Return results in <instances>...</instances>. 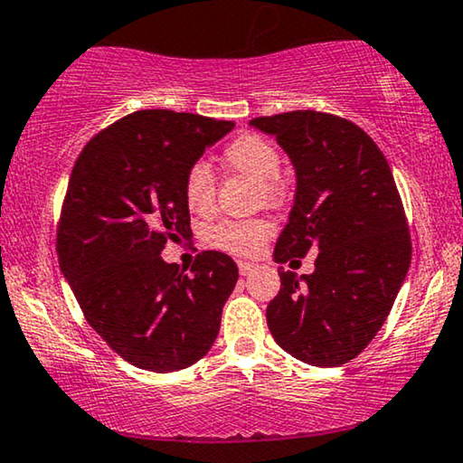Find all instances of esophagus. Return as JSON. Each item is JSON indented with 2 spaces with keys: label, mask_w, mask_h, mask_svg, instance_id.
I'll list each match as a JSON object with an SVG mask.
<instances>
[{
  "label": "esophagus",
  "mask_w": 463,
  "mask_h": 463,
  "mask_svg": "<svg viewBox=\"0 0 463 463\" xmlns=\"http://www.w3.org/2000/svg\"><path fill=\"white\" fill-rule=\"evenodd\" d=\"M239 272H241V275H250V272H253V270H256V264H253V262H245V260H239Z\"/></svg>",
  "instance_id": "1"
}]
</instances>
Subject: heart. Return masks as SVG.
Instances as JSON below:
<instances>
[{
    "mask_svg": "<svg viewBox=\"0 0 463 463\" xmlns=\"http://www.w3.org/2000/svg\"><path fill=\"white\" fill-rule=\"evenodd\" d=\"M222 159L234 172L258 180L262 197L269 201L281 197L283 186L279 180L281 153L269 138L251 132L241 134L224 146ZM182 193H184L186 207L193 213L197 216L212 213L216 205V178H213L212 167L203 161L188 167L182 180ZM272 231L275 226L264 218L224 220L205 232V241L216 250L234 253V256H253L262 250Z\"/></svg>",
    "mask_w": 463,
    "mask_h": 463,
    "instance_id": "heart-1",
    "label": "heart"
}]
</instances>
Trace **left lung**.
<instances>
[{"mask_svg":"<svg viewBox=\"0 0 463 463\" xmlns=\"http://www.w3.org/2000/svg\"><path fill=\"white\" fill-rule=\"evenodd\" d=\"M275 136L296 169L289 222L275 260L318 250L312 275L279 269L266 321L285 353L315 367L361 354L390 315L411 264V237L392 172L353 121L291 110L250 121Z\"/></svg>","mask_w":463,"mask_h":463,"instance_id":"1","label":"left lung"}]
</instances>
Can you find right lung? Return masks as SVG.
Returning <instances> with one entry per match:
<instances>
[{"instance_id":"add662e5","label":"right lung","mask_w":463,"mask_h":463,"mask_svg":"<svg viewBox=\"0 0 463 463\" xmlns=\"http://www.w3.org/2000/svg\"><path fill=\"white\" fill-rule=\"evenodd\" d=\"M232 128L212 117L136 110L96 134L71 172L58 262L88 323L134 367L186 369L216 342L237 264L203 251L186 275L161 251L191 232L186 169Z\"/></svg>"}]
</instances>
